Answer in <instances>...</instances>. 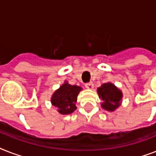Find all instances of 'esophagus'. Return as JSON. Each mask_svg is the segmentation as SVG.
<instances>
[{"label":"esophagus","instance_id":"1","mask_svg":"<svg viewBox=\"0 0 156 156\" xmlns=\"http://www.w3.org/2000/svg\"><path fill=\"white\" fill-rule=\"evenodd\" d=\"M85 87L88 89H92L93 87H94V84H93L92 82H90V83H87L85 84Z\"/></svg>","mask_w":156,"mask_h":156}]
</instances>
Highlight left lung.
Instances as JSON below:
<instances>
[{
	"mask_svg": "<svg viewBox=\"0 0 156 156\" xmlns=\"http://www.w3.org/2000/svg\"><path fill=\"white\" fill-rule=\"evenodd\" d=\"M98 94L101 100L102 107L108 111H114L118 108L120 101L122 98V93L110 83H104L98 88Z\"/></svg>",
	"mask_w": 156,
	"mask_h": 156,
	"instance_id": "1",
	"label": "left lung"
}]
</instances>
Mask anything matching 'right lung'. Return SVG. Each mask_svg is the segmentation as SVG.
<instances>
[{
    "label": "right lung",
    "mask_w": 156,
    "mask_h": 156,
    "mask_svg": "<svg viewBox=\"0 0 156 156\" xmlns=\"http://www.w3.org/2000/svg\"><path fill=\"white\" fill-rule=\"evenodd\" d=\"M82 88L66 83L56 90L52 97V104L58 108L61 114H70L76 109L75 103Z\"/></svg>",
    "instance_id": "1"
}]
</instances>
